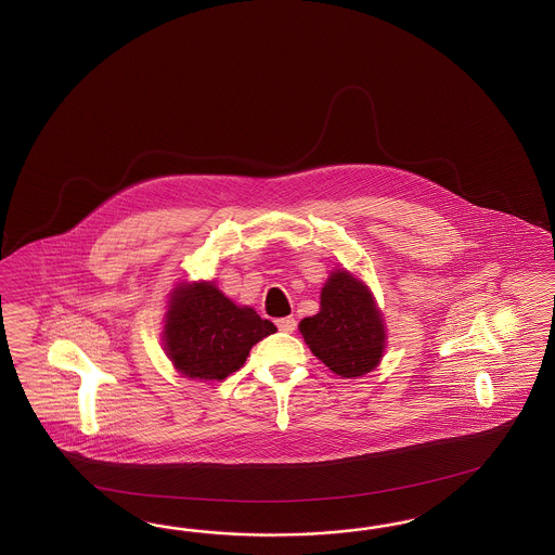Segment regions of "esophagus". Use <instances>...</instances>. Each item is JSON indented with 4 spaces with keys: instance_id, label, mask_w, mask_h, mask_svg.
<instances>
[{
    "instance_id": "34e87169",
    "label": "esophagus",
    "mask_w": 555,
    "mask_h": 555,
    "mask_svg": "<svg viewBox=\"0 0 555 555\" xmlns=\"http://www.w3.org/2000/svg\"><path fill=\"white\" fill-rule=\"evenodd\" d=\"M276 325H279L281 332L293 334L295 327H297V321H295V318H283V320H276Z\"/></svg>"
}]
</instances>
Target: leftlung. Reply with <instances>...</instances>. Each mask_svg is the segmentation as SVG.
I'll use <instances>...</instances> for the list:
<instances>
[{
  "label": "left lung",
  "mask_w": 555,
  "mask_h": 555,
  "mask_svg": "<svg viewBox=\"0 0 555 555\" xmlns=\"http://www.w3.org/2000/svg\"><path fill=\"white\" fill-rule=\"evenodd\" d=\"M299 332L311 352L344 378L376 369L385 350V325L374 299L346 270H336L327 279L320 313L305 318Z\"/></svg>",
  "instance_id": "8db88e82"
}]
</instances>
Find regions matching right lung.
<instances>
[{
  "label": "right lung",
  "mask_w": 555,
  "mask_h": 555,
  "mask_svg": "<svg viewBox=\"0 0 555 555\" xmlns=\"http://www.w3.org/2000/svg\"><path fill=\"white\" fill-rule=\"evenodd\" d=\"M253 307H237L214 283L179 286L170 299L165 348L189 378L223 380L240 369L254 344L274 334Z\"/></svg>",
  "instance_id": "1"
}]
</instances>
